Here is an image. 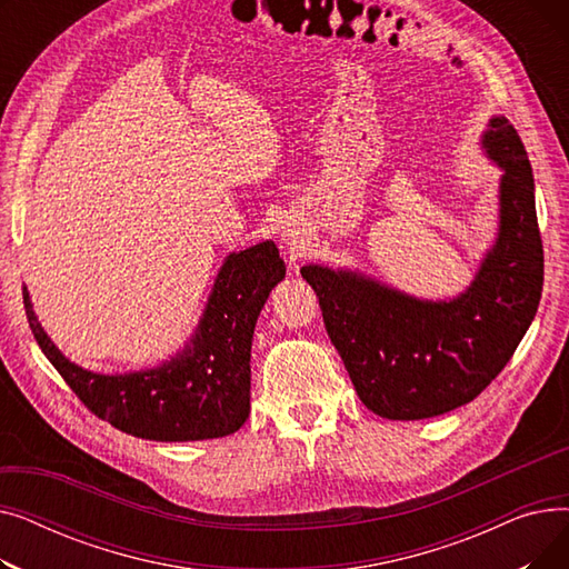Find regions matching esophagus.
<instances>
[{"instance_id": "esophagus-1", "label": "esophagus", "mask_w": 569, "mask_h": 569, "mask_svg": "<svg viewBox=\"0 0 569 569\" xmlns=\"http://www.w3.org/2000/svg\"><path fill=\"white\" fill-rule=\"evenodd\" d=\"M297 234H300V232H295V230H288V232H286V237H288V242L297 244Z\"/></svg>"}]
</instances>
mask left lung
<instances>
[{"instance_id":"obj_1","label":"left lung","mask_w":569,"mask_h":569,"mask_svg":"<svg viewBox=\"0 0 569 569\" xmlns=\"http://www.w3.org/2000/svg\"><path fill=\"white\" fill-rule=\"evenodd\" d=\"M480 147L502 172L498 232L463 292L422 300L360 269H300L357 397L387 420H427L470 403L510 362L540 305L545 253L523 142L493 114Z\"/></svg>"}]
</instances>
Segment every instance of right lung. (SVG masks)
I'll return each instance as SVG.
<instances>
[{
    "label": "right lung",
    "instance_id": "add662e5",
    "mask_svg": "<svg viewBox=\"0 0 569 569\" xmlns=\"http://www.w3.org/2000/svg\"><path fill=\"white\" fill-rule=\"evenodd\" d=\"M283 277L286 262L272 239L232 251L184 348L157 367L127 373H97L71 362L46 335L27 288L22 300L39 348L97 417L136 438L189 442L230 436L247 422L253 330Z\"/></svg>",
    "mask_w": 569,
    "mask_h": 569
}]
</instances>
